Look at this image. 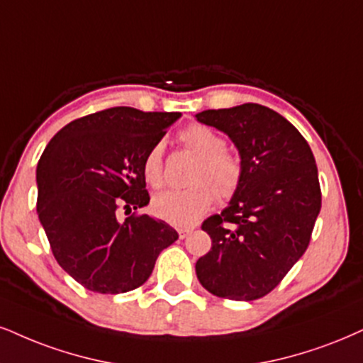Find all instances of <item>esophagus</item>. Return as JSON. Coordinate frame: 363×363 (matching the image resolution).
Here are the masks:
<instances>
[{
  "instance_id": "obj_1",
  "label": "esophagus",
  "mask_w": 363,
  "mask_h": 363,
  "mask_svg": "<svg viewBox=\"0 0 363 363\" xmlns=\"http://www.w3.org/2000/svg\"><path fill=\"white\" fill-rule=\"evenodd\" d=\"M194 229L191 227H182V229H178V235H180V239H185V237H189Z\"/></svg>"
}]
</instances>
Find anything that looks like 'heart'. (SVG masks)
I'll list each match as a JSON object with an SVG mask.
<instances>
[{
	"label": "heart",
	"instance_id": "obj_1",
	"mask_svg": "<svg viewBox=\"0 0 363 363\" xmlns=\"http://www.w3.org/2000/svg\"><path fill=\"white\" fill-rule=\"evenodd\" d=\"M178 140L196 161L185 190H168L151 202L155 216L177 227L191 225L210 207L213 195L229 200L244 180L242 160L225 150V141L217 131L203 124H190L178 133ZM163 150L155 145L143 160V177L147 185L160 189L163 183Z\"/></svg>",
	"mask_w": 363,
	"mask_h": 363
}]
</instances>
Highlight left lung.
I'll return each instance as SVG.
<instances>
[{
    "instance_id": "obj_1",
    "label": "left lung",
    "mask_w": 363,
    "mask_h": 363,
    "mask_svg": "<svg viewBox=\"0 0 363 363\" xmlns=\"http://www.w3.org/2000/svg\"><path fill=\"white\" fill-rule=\"evenodd\" d=\"M196 121L225 133L244 180L222 213L202 229L212 249L195 264L208 293L252 301L271 293L310 244L321 208L318 168L301 133L261 104L208 109Z\"/></svg>"
}]
</instances>
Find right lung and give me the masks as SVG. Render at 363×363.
<instances>
[{
  "label": "right lung",
  "instance_id": "obj_1",
  "mask_svg": "<svg viewBox=\"0 0 363 363\" xmlns=\"http://www.w3.org/2000/svg\"><path fill=\"white\" fill-rule=\"evenodd\" d=\"M180 116L111 107L67 124L40 156V223L62 269L89 291L140 288L161 250L178 239L146 213L119 222L118 208L150 203L143 160Z\"/></svg>",
  "mask_w": 363,
  "mask_h": 363
}]
</instances>
